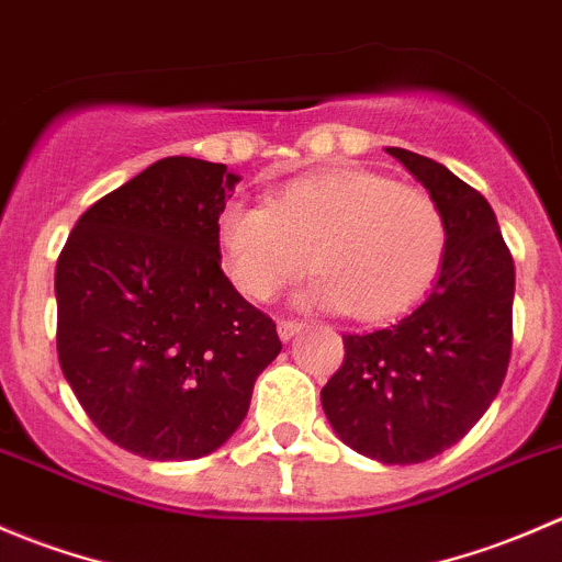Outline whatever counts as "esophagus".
<instances>
[{
	"label": "esophagus",
	"mask_w": 562,
	"mask_h": 562,
	"mask_svg": "<svg viewBox=\"0 0 562 562\" xmlns=\"http://www.w3.org/2000/svg\"><path fill=\"white\" fill-rule=\"evenodd\" d=\"M300 330H303V322L300 319H279V336L283 338V341H289V338Z\"/></svg>",
	"instance_id": "34e87169"
}]
</instances>
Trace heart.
I'll return each mask as SVG.
<instances>
[{
  "mask_svg": "<svg viewBox=\"0 0 562 562\" xmlns=\"http://www.w3.org/2000/svg\"><path fill=\"white\" fill-rule=\"evenodd\" d=\"M215 243L229 281L268 303L308 268V305L382 322L407 311L446 257V215L429 191L369 169L308 175L268 204L226 202Z\"/></svg>",
  "mask_w": 562,
  "mask_h": 562,
  "instance_id": "b5f03b06",
  "label": "heart"
}]
</instances>
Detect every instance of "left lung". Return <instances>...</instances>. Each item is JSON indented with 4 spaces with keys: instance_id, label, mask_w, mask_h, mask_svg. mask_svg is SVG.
<instances>
[{
    "instance_id": "8db88e82",
    "label": "left lung",
    "mask_w": 562,
    "mask_h": 562,
    "mask_svg": "<svg viewBox=\"0 0 562 562\" xmlns=\"http://www.w3.org/2000/svg\"><path fill=\"white\" fill-rule=\"evenodd\" d=\"M387 155L446 215V257L429 297L382 330L344 336L322 409L352 451L418 464L448 451L497 396L514 338V259L486 199L437 160Z\"/></svg>"
}]
</instances>
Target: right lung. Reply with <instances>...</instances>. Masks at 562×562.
Here are the masks:
<instances>
[{"instance_id": "add662e5", "label": "right lung", "mask_w": 562, "mask_h": 562, "mask_svg": "<svg viewBox=\"0 0 562 562\" xmlns=\"http://www.w3.org/2000/svg\"><path fill=\"white\" fill-rule=\"evenodd\" d=\"M224 164L155 160L92 204L57 262V355L90 420L153 462L199 459L243 424L281 352L276 322L221 270Z\"/></svg>"}]
</instances>
